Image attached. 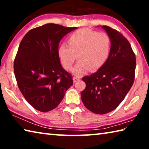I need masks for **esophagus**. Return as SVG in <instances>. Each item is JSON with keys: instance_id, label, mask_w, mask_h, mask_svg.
Here are the masks:
<instances>
[{"instance_id": "1", "label": "esophagus", "mask_w": 149, "mask_h": 149, "mask_svg": "<svg viewBox=\"0 0 149 149\" xmlns=\"http://www.w3.org/2000/svg\"><path fill=\"white\" fill-rule=\"evenodd\" d=\"M81 77L79 76H74L73 77V80H74V83H76L77 81H80Z\"/></svg>"}]
</instances>
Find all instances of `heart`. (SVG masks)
<instances>
[{
  "label": "heart",
  "instance_id": "heart-1",
  "mask_svg": "<svg viewBox=\"0 0 149 149\" xmlns=\"http://www.w3.org/2000/svg\"><path fill=\"white\" fill-rule=\"evenodd\" d=\"M67 44L62 43L58 55L63 68L69 70L77 59L79 61L72 70L75 75H82L91 70L100 69L109 58L112 49L110 37L106 33H99L89 29H81L70 35Z\"/></svg>",
  "mask_w": 149,
  "mask_h": 149
}]
</instances>
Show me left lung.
<instances>
[{"label":"left lung","mask_w":149,"mask_h":149,"mask_svg":"<svg viewBox=\"0 0 149 149\" xmlns=\"http://www.w3.org/2000/svg\"><path fill=\"white\" fill-rule=\"evenodd\" d=\"M112 41L107 62L97 72L82 80L86 87L81 92L85 107L97 114H104L118 107L132 87L135 79L136 58L130 42L118 31L103 26Z\"/></svg>","instance_id":"1"}]
</instances>
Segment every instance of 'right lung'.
<instances>
[{
	"label": "right lung",
	"mask_w": 149,
	"mask_h": 149,
	"mask_svg": "<svg viewBox=\"0 0 149 149\" xmlns=\"http://www.w3.org/2000/svg\"><path fill=\"white\" fill-rule=\"evenodd\" d=\"M77 27L47 24L35 27L22 39L14 62L20 91L35 109L46 112L58 107L73 85L58 55L63 37Z\"/></svg>",
	"instance_id": "1"
}]
</instances>
